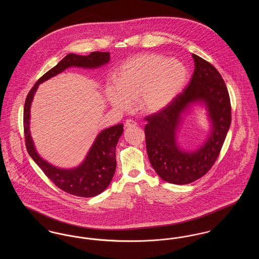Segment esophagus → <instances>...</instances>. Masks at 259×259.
Wrapping results in <instances>:
<instances>
[{"instance_id":"34e87169","label":"esophagus","mask_w":259,"mask_h":259,"mask_svg":"<svg viewBox=\"0 0 259 259\" xmlns=\"http://www.w3.org/2000/svg\"><path fill=\"white\" fill-rule=\"evenodd\" d=\"M137 123H136L134 120H132V119H128V120H126V122H125V127H135Z\"/></svg>"}]
</instances>
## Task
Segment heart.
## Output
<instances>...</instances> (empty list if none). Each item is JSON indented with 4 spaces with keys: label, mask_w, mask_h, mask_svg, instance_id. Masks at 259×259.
Returning <instances> with one entry per match:
<instances>
[{
    "label": "heart",
    "mask_w": 259,
    "mask_h": 259,
    "mask_svg": "<svg viewBox=\"0 0 259 259\" xmlns=\"http://www.w3.org/2000/svg\"><path fill=\"white\" fill-rule=\"evenodd\" d=\"M187 76L186 67L177 59L156 53L138 54L124 62L117 80H109L105 93L117 111H130L137 100L140 111L154 114L172 104L185 87Z\"/></svg>",
    "instance_id": "1"
}]
</instances>
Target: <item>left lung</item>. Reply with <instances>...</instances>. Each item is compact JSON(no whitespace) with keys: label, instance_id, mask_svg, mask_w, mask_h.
<instances>
[{"label":"left lung","instance_id":"1","mask_svg":"<svg viewBox=\"0 0 259 259\" xmlns=\"http://www.w3.org/2000/svg\"><path fill=\"white\" fill-rule=\"evenodd\" d=\"M194 72L184 92L165 110L145 120L148 159L162 180L174 185H187L209 172L218 159L231 124V104L227 87L219 71L208 61L192 54ZM205 104L212 131L204 145L195 152H185L175 136L181 115L192 103Z\"/></svg>","mask_w":259,"mask_h":259}]
</instances>
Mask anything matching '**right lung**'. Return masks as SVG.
I'll use <instances>...</instances> for the list:
<instances>
[{
  "label": "right lung",
  "instance_id": "add662e5",
  "mask_svg": "<svg viewBox=\"0 0 259 259\" xmlns=\"http://www.w3.org/2000/svg\"><path fill=\"white\" fill-rule=\"evenodd\" d=\"M110 58V52L94 51L87 56L70 53L37 80L25 101L23 125L28 153L54 185L65 192L79 197H94L111 184L116 168L115 148L123 133V124L103 130L95 139L84 161L76 168L65 170L54 167L37 154L30 134V108L39 83L60 74L67 68L94 69L109 63Z\"/></svg>",
  "mask_w": 259,
  "mask_h": 259
}]
</instances>
